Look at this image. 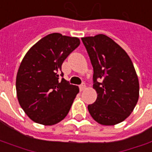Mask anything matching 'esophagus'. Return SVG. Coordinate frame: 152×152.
I'll list each match as a JSON object with an SVG mask.
<instances>
[{"label":"esophagus","mask_w":152,"mask_h":152,"mask_svg":"<svg viewBox=\"0 0 152 152\" xmlns=\"http://www.w3.org/2000/svg\"><path fill=\"white\" fill-rule=\"evenodd\" d=\"M86 84H85V83H82V84L79 86V88H80V91H85V90H86Z\"/></svg>","instance_id":"1"}]
</instances>
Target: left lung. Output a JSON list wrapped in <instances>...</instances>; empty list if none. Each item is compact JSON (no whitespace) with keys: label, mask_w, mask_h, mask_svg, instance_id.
I'll list each match as a JSON object with an SVG mask.
<instances>
[{"label":"left lung","mask_w":152,"mask_h":152,"mask_svg":"<svg viewBox=\"0 0 152 152\" xmlns=\"http://www.w3.org/2000/svg\"><path fill=\"white\" fill-rule=\"evenodd\" d=\"M93 66V88L97 98L88 105L96 122L113 126L126 120L139 98V80L131 58L106 35L81 38Z\"/></svg>","instance_id":"left-lung-1"}]
</instances>
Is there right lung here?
<instances>
[{
	"label": "right lung",
	"mask_w": 152,
	"mask_h": 152,
	"mask_svg": "<svg viewBox=\"0 0 152 152\" xmlns=\"http://www.w3.org/2000/svg\"><path fill=\"white\" fill-rule=\"evenodd\" d=\"M79 45L77 37L52 33L24 56L16 76V95L20 106L33 121L52 126L67 115L79 88L59 76H63V61Z\"/></svg>",
	"instance_id": "right-lung-1"
}]
</instances>
